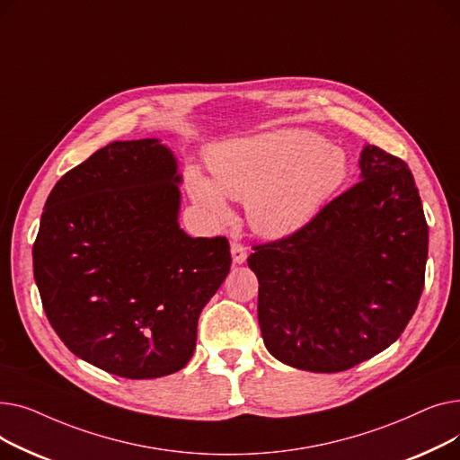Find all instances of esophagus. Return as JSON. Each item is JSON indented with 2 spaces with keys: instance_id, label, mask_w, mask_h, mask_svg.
<instances>
[{
  "instance_id": "34e87169",
  "label": "esophagus",
  "mask_w": 460,
  "mask_h": 460,
  "mask_svg": "<svg viewBox=\"0 0 460 460\" xmlns=\"http://www.w3.org/2000/svg\"><path fill=\"white\" fill-rule=\"evenodd\" d=\"M231 253H233V261L234 262H244L246 257H248V250L243 243H238V240H233L231 243Z\"/></svg>"
}]
</instances>
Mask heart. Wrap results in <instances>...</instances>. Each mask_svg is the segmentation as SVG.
<instances>
[{
    "instance_id": "obj_1",
    "label": "heart",
    "mask_w": 460,
    "mask_h": 460,
    "mask_svg": "<svg viewBox=\"0 0 460 460\" xmlns=\"http://www.w3.org/2000/svg\"><path fill=\"white\" fill-rule=\"evenodd\" d=\"M214 181L188 172L191 198L214 216H227L226 196L248 201L252 227L267 236L309 224L350 173L347 153L315 132L279 130L216 145L208 155Z\"/></svg>"
}]
</instances>
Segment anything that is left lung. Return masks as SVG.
Returning a JSON list of instances; mask_svg holds the SVG:
<instances>
[{
    "mask_svg": "<svg viewBox=\"0 0 460 460\" xmlns=\"http://www.w3.org/2000/svg\"><path fill=\"white\" fill-rule=\"evenodd\" d=\"M359 167L309 224L248 257L264 345L296 369L340 373L388 349L423 293L429 226L412 173L376 145Z\"/></svg>",
    "mask_w": 460,
    "mask_h": 460,
    "instance_id": "left-lung-1",
    "label": "left lung"
}]
</instances>
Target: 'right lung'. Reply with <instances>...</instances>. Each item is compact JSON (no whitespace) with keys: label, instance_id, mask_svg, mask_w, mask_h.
<instances>
[{"label":"right lung","instance_id":"right-lung-1","mask_svg":"<svg viewBox=\"0 0 460 460\" xmlns=\"http://www.w3.org/2000/svg\"><path fill=\"white\" fill-rule=\"evenodd\" d=\"M177 182L156 139L113 141L58 181L40 216L33 274L46 317L70 352L117 376L182 369L229 274L226 236L179 227Z\"/></svg>","mask_w":460,"mask_h":460}]
</instances>
